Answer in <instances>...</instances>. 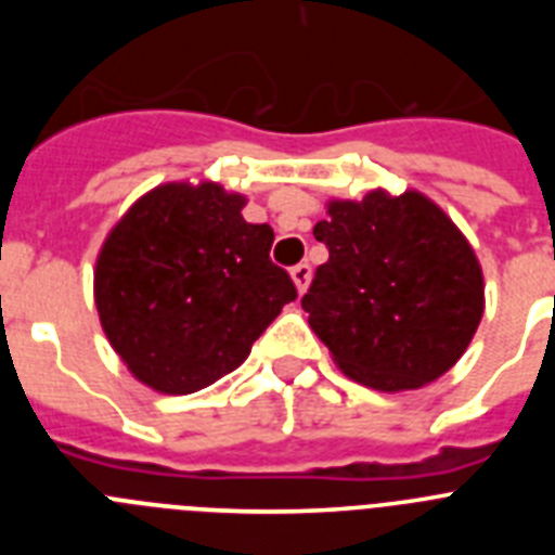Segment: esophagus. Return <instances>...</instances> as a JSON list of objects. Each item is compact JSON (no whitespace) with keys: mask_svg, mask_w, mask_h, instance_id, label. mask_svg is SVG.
I'll list each match as a JSON object with an SVG mask.
<instances>
[{"mask_svg":"<svg viewBox=\"0 0 555 555\" xmlns=\"http://www.w3.org/2000/svg\"><path fill=\"white\" fill-rule=\"evenodd\" d=\"M292 281L294 286H297V292H306L308 283H311V267L308 263H297V267H292Z\"/></svg>","mask_w":555,"mask_h":555,"instance_id":"esophagus-1","label":"esophagus"}]
</instances>
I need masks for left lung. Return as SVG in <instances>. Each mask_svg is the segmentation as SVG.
<instances>
[{
	"instance_id": "8db88e82",
	"label": "left lung",
	"mask_w": 555,
	"mask_h": 555,
	"mask_svg": "<svg viewBox=\"0 0 555 555\" xmlns=\"http://www.w3.org/2000/svg\"><path fill=\"white\" fill-rule=\"evenodd\" d=\"M331 253L302 297L347 377L420 389L464 356L483 317V272L453 219L420 191L331 199L313 228Z\"/></svg>"
}]
</instances>
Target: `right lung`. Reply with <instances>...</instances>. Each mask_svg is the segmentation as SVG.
I'll list each match as a JSON object with an SVG mask.
<instances>
[{
	"instance_id": "obj_1",
	"label": "right lung",
	"mask_w": 555,
	"mask_h": 555,
	"mask_svg": "<svg viewBox=\"0 0 555 555\" xmlns=\"http://www.w3.org/2000/svg\"><path fill=\"white\" fill-rule=\"evenodd\" d=\"M219 183H164L116 222L94 269L102 331L150 389L191 395L233 372L286 302L269 224Z\"/></svg>"
}]
</instances>
